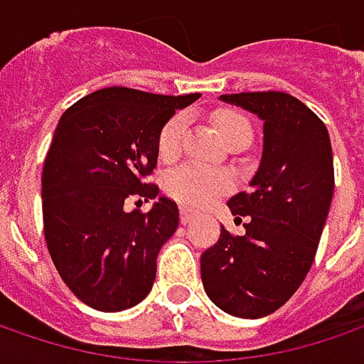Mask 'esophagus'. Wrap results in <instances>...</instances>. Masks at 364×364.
I'll return each mask as SVG.
<instances>
[{"mask_svg":"<svg viewBox=\"0 0 364 364\" xmlns=\"http://www.w3.org/2000/svg\"><path fill=\"white\" fill-rule=\"evenodd\" d=\"M192 218H194V210L188 208V206H180V220H182V225H188Z\"/></svg>","mask_w":364,"mask_h":364,"instance_id":"1","label":"esophagus"}]
</instances>
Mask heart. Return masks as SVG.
Returning a JSON list of instances; mask_svg holds the SVG:
<instances>
[{
    "label": "heart",
    "mask_w": 364,
    "mask_h": 364,
    "mask_svg": "<svg viewBox=\"0 0 364 364\" xmlns=\"http://www.w3.org/2000/svg\"><path fill=\"white\" fill-rule=\"evenodd\" d=\"M220 135L231 146L239 139L249 141L251 139V123L232 109H220L213 115ZM188 127V117L184 113H176L164 123L160 137H158V151L161 160H176L182 151V141ZM166 192L182 204L188 206H206L217 196L229 192L232 188V176L225 170L203 166V164H186L172 170L166 176Z\"/></svg>",
    "instance_id": "heart-1"
}]
</instances>
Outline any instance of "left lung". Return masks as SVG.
<instances>
[{
  "mask_svg": "<svg viewBox=\"0 0 364 364\" xmlns=\"http://www.w3.org/2000/svg\"><path fill=\"white\" fill-rule=\"evenodd\" d=\"M263 121V156L251 188L229 208L247 217L245 235L220 227L200 257L206 296L237 318H263L282 308L314 263L334 192L326 125L312 109L282 91L220 95Z\"/></svg>",
  "mask_w": 364,
  "mask_h": 364,
  "instance_id": "left-lung-1",
  "label": "left lung"
}]
</instances>
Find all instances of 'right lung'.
<instances>
[{
    "mask_svg": "<svg viewBox=\"0 0 364 364\" xmlns=\"http://www.w3.org/2000/svg\"><path fill=\"white\" fill-rule=\"evenodd\" d=\"M198 97L109 87L68 107L56 125L42 170L44 239L64 284L95 310L121 312L151 291L178 206L166 196L149 213L125 204L158 196L147 176L161 127Z\"/></svg>",
    "mask_w": 364,
    "mask_h": 364,
    "instance_id": "add662e5",
    "label": "right lung"
}]
</instances>
